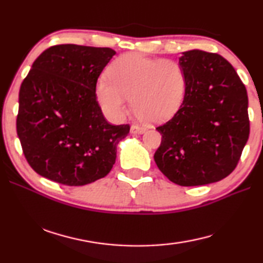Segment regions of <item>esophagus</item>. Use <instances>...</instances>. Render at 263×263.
Listing matches in <instances>:
<instances>
[{
    "label": "esophagus",
    "instance_id": "obj_1",
    "mask_svg": "<svg viewBox=\"0 0 263 263\" xmlns=\"http://www.w3.org/2000/svg\"><path fill=\"white\" fill-rule=\"evenodd\" d=\"M146 131L145 127L139 126V125H132L131 126V133L133 135H142Z\"/></svg>",
    "mask_w": 263,
    "mask_h": 263
}]
</instances>
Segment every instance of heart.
<instances>
[{
    "label": "heart",
    "instance_id": "obj_1",
    "mask_svg": "<svg viewBox=\"0 0 263 263\" xmlns=\"http://www.w3.org/2000/svg\"><path fill=\"white\" fill-rule=\"evenodd\" d=\"M109 75L110 79L99 80L96 96L104 112L115 121L125 116L131 99L136 112L154 124L168 121L183 103L185 73L175 60L127 53L114 61Z\"/></svg>",
    "mask_w": 263,
    "mask_h": 263
}]
</instances>
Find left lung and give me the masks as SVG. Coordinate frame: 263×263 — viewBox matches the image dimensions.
<instances>
[{
    "mask_svg": "<svg viewBox=\"0 0 263 263\" xmlns=\"http://www.w3.org/2000/svg\"><path fill=\"white\" fill-rule=\"evenodd\" d=\"M180 65L186 79L185 96L174 117L157 127L162 139L154 160L176 184L213 183L234 171L248 140L246 87L217 53L186 51Z\"/></svg>",
    "mask_w": 263,
    "mask_h": 263,
    "instance_id": "8db88e82",
    "label": "left lung"
}]
</instances>
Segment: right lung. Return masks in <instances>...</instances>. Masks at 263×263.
<instances>
[{
	"label": "right lung",
	"instance_id": "1",
	"mask_svg": "<svg viewBox=\"0 0 263 263\" xmlns=\"http://www.w3.org/2000/svg\"><path fill=\"white\" fill-rule=\"evenodd\" d=\"M109 47L64 44L44 51L20 89L17 115L24 157L35 173L78 186L109 174L130 125H111L96 99Z\"/></svg>",
	"mask_w": 263,
	"mask_h": 263
}]
</instances>
